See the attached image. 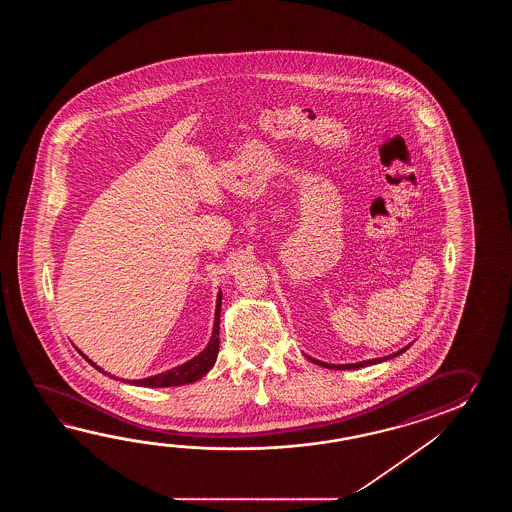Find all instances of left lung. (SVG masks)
Returning <instances> with one entry per match:
<instances>
[{"mask_svg": "<svg viewBox=\"0 0 512 512\" xmlns=\"http://www.w3.org/2000/svg\"><path fill=\"white\" fill-rule=\"evenodd\" d=\"M408 349V346L406 348L401 349V351H397V353H393V355H390V357H384V359H371V360H364V362H357V364H340V366H337V364H326V362H320V360H313L315 364H318V366H324V368H329V370H357V368H364V366H371V364H377V362H382V360H388L392 359V357H397V355H401L403 351H406Z\"/></svg>", "mask_w": 512, "mask_h": 512, "instance_id": "obj_1", "label": "left lung"}]
</instances>
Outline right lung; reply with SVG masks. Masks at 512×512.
I'll list each match as a JSON object with an SVG mask.
<instances>
[{"mask_svg":"<svg viewBox=\"0 0 512 512\" xmlns=\"http://www.w3.org/2000/svg\"><path fill=\"white\" fill-rule=\"evenodd\" d=\"M219 313H221V294H218V304H216V316H214V329H212V337L208 342L207 348L203 349L197 357L192 360H188L185 364L172 368L166 373H159V375H153L148 379H141V381H124L135 384V386H146V388H168V386H181V384H190V382H196L197 379H201L210 368L214 366V362L218 359L219 351ZM82 357L95 366V370L102 371L106 375V371L102 368H98L95 362L87 359L86 355L82 353Z\"/></svg>","mask_w":512,"mask_h":512,"instance_id":"add662e5","label":"right lung"}]
</instances>
